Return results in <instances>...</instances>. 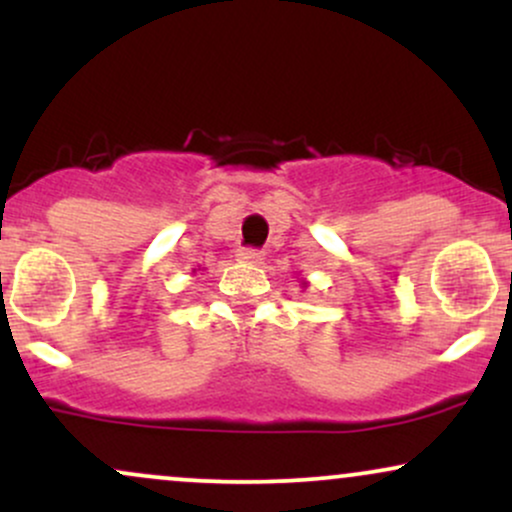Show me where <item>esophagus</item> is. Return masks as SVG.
I'll list each match as a JSON object with an SVG mask.
<instances>
[{"label": "esophagus", "instance_id": "34e87169", "mask_svg": "<svg viewBox=\"0 0 512 512\" xmlns=\"http://www.w3.org/2000/svg\"><path fill=\"white\" fill-rule=\"evenodd\" d=\"M238 260L250 262V264H260L264 260V252L257 248H240L238 250Z\"/></svg>", "mask_w": 512, "mask_h": 512}]
</instances>
